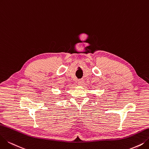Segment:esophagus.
I'll return each instance as SVG.
<instances>
[{
	"label": "esophagus",
	"mask_w": 149,
	"mask_h": 149,
	"mask_svg": "<svg viewBox=\"0 0 149 149\" xmlns=\"http://www.w3.org/2000/svg\"><path fill=\"white\" fill-rule=\"evenodd\" d=\"M78 84L79 85H80V86L82 85L83 84H84V80H82V79L78 80Z\"/></svg>",
	"instance_id": "obj_1"
}]
</instances>
